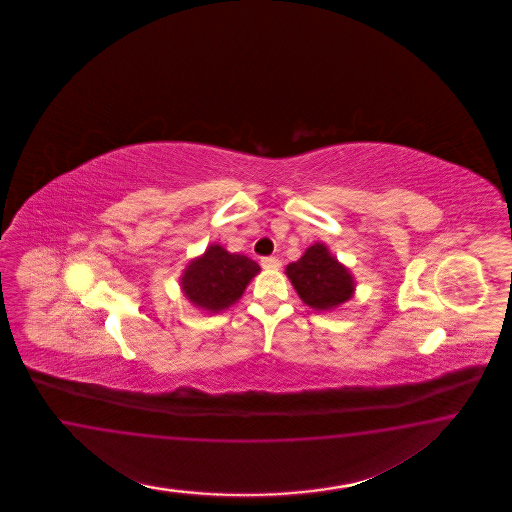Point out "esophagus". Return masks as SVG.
Wrapping results in <instances>:
<instances>
[{
    "label": "esophagus",
    "instance_id": "esophagus-1",
    "mask_svg": "<svg viewBox=\"0 0 512 512\" xmlns=\"http://www.w3.org/2000/svg\"><path fill=\"white\" fill-rule=\"evenodd\" d=\"M261 264H263V268H266V270H278L279 266H281V261L276 259V257H263Z\"/></svg>",
    "mask_w": 512,
    "mask_h": 512
}]
</instances>
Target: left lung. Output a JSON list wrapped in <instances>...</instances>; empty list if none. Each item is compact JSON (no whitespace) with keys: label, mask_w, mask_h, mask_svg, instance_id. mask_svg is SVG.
<instances>
[{"label":"left lung","mask_w":512,"mask_h":512,"mask_svg":"<svg viewBox=\"0 0 512 512\" xmlns=\"http://www.w3.org/2000/svg\"><path fill=\"white\" fill-rule=\"evenodd\" d=\"M285 274L300 300L315 311L336 310L357 291L351 270L323 242L311 244L298 261L287 264Z\"/></svg>","instance_id":"1"}]
</instances>
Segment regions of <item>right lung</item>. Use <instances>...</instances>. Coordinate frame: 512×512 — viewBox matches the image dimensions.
Wrapping results in <instances>:
<instances>
[{
  "label": "right lung",
  "mask_w": 512,
  "mask_h": 512,
  "mask_svg": "<svg viewBox=\"0 0 512 512\" xmlns=\"http://www.w3.org/2000/svg\"><path fill=\"white\" fill-rule=\"evenodd\" d=\"M261 266L242 253H231L221 244H210L193 257L180 276V289L197 310L216 315L236 304Z\"/></svg>",
  "instance_id": "right-lung-1"
}]
</instances>
